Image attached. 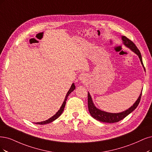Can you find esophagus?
<instances>
[{"label": "esophagus", "instance_id": "obj_1", "mask_svg": "<svg viewBox=\"0 0 152 152\" xmlns=\"http://www.w3.org/2000/svg\"><path fill=\"white\" fill-rule=\"evenodd\" d=\"M86 78V76H85V74H80V75H79V80H81V81H83V80H85V79Z\"/></svg>", "mask_w": 152, "mask_h": 152}]
</instances>
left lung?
Instances as JSON below:
<instances>
[{
  "label": "left lung",
  "instance_id": "obj_1",
  "mask_svg": "<svg viewBox=\"0 0 152 152\" xmlns=\"http://www.w3.org/2000/svg\"><path fill=\"white\" fill-rule=\"evenodd\" d=\"M121 39L123 41V43L124 44V45H125L127 48H130L133 53H134L138 55V58H140V60L141 61V63L143 66L144 69L145 71L144 65L143 64L141 53H140V50H138L137 47L135 46V44L125 36H121ZM142 91L141 92V94H140V96L137 99V100L136 101V102L134 103L130 108H128V110L124 111L121 112V113H108V112H106L102 110H100L99 109L97 108L96 106H94L93 102V100L90 94L89 93V92H88V110L89 111V113H90L91 116L94 118V119H96V120H98L99 121L110 123H116L118 121L123 120V118H125L126 116H128L129 114L131 113L133 111H134L137 108L140 102V99H141V96H142Z\"/></svg>",
  "mask_w": 152,
  "mask_h": 152
}]
</instances>
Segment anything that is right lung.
I'll return each instance as SVG.
<instances>
[{
    "label": "right lung",
    "mask_w": 152,
    "mask_h": 152,
    "mask_svg": "<svg viewBox=\"0 0 152 152\" xmlns=\"http://www.w3.org/2000/svg\"><path fill=\"white\" fill-rule=\"evenodd\" d=\"M75 89V85L74 83L72 84V85L71 86V88H69L68 92L67 93L66 95V97H65V99H64V102L63 103V104L61 105L60 109L58 110V111L53 116H52L51 118H50L49 119L46 120V121H41V122H37V123H36V124H38V125H45V124H48V123H49L50 122H53V121H54L55 120H56L58 118H59L61 115L63 113V111H64V107H65V105H66V100L67 99V97H68V96L69 95V94L73 91Z\"/></svg>",
    "instance_id": "right-lung-1"
}]
</instances>
